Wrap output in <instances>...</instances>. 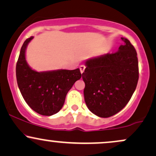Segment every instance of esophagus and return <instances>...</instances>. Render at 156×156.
Returning <instances> with one entry per match:
<instances>
[{
    "instance_id": "1",
    "label": "esophagus",
    "mask_w": 156,
    "mask_h": 156,
    "mask_svg": "<svg viewBox=\"0 0 156 156\" xmlns=\"http://www.w3.org/2000/svg\"><path fill=\"white\" fill-rule=\"evenodd\" d=\"M85 68H86V67L84 65H80V73H83L84 72V69H85Z\"/></svg>"
}]
</instances>
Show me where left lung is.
Listing matches in <instances>:
<instances>
[{
    "mask_svg": "<svg viewBox=\"0 0 156 156\" xmlns=\"http://www.w3.org/2000/svg\"><path fill=\"white\" fill-rule=\"evenodd\" d=\"M114 53L99 55L85 62L82 74L85 83L84 100L91 112L100 117L120 112L133 95L139 80V64L135 48L128 39Z\"/></svg>",
    "mask_w": 156,
    "mask_h": 156,
    "instance_id": "left-lung-1",
    "label": "left lung"
}]
</instances>
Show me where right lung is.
Listing matches in <instances>:
<instances>
[{"label": "right lung", "instance_id": "add662e5", "mask_svg": "<svg viewBox=\"0 0 156 156\" xmlns=\"http://www.w3.org/2000/svg\"><path fill=\"white\" fill-rule=\"evenodd\" d=\"M33 38L27 39L21 48L16 65L17 85L25 101L34 112L51 116L62 109L67 92L81 78V73L79 68L44 72L32 69L26 62V51Z\"/></svg>", "mask_w": 156, "mask_h": 156}]
</instances>
